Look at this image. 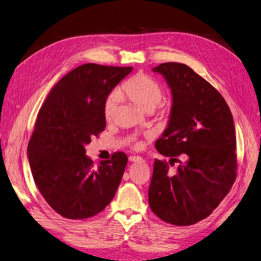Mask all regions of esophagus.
<instances>
[{
    "label": "esophagus",
    "instance_id": "esophagus-1",
    "mask_svg": "<svg viewBox=\"0 0 261 261\" xmlns=\"http://www.w3.org/2000/svg\"><path fill=\"white\" fill-rule=\"evenodd\" d=\"M129 160L131 162H143V159L141 157H139V156H130Z\"/></svg>",
    "mask_w": 261,
    "mask_h": 261
}]
</instances>
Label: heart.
<instances>
[{
  "label": "heart",
  "mask_w": 261,
  "mask_h": 261,
  "mask_svg": "<svg viewBox=\"0 0 261 261\" xmlns=\"http://www.w3.org/2000/svg\"><path fill=\"white\" fill-rule=\"evenodd\" d=\"M119 96L127 99L143 111H152L160 103L163 90L159 83L151 77L138 74L125 82L117 91H113L104 101L103 113L105 119L110 120L119 101Z\"/></svg>",
  "instance_id": "obj_1"
}]
</instances>
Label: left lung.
I'll list each match as a JSON object with an SVG mask.
<instances>
[{
  "mask_svg": "<svg viewBox=\"0 0 261 261\" xmlns=\"http://www.w3.org/2000/svg\"><path fill=\"white\" fill-rule=\"evenodd\" d=\"M152 72L163 76L172 94L168 125L155 146L171 166L179 165L171 171L155 159L149 206L166 223L194 225L212 214L234 182L233 117L221 94L188 65L167 62Z\"/></svg>",
  "mask_w": 261,
  "mask_h": 261,
  "instance_id": "obj_1",
  "label": "left lung"
}]
</instances>
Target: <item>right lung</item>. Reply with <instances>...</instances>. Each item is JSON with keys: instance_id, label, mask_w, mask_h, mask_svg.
Here are the masks:
<instances>
[{"instance_id": "add662e5", "label": "right lung", "mask_w": 261, "mask_h": 261, "mask_svg": "<svg viewBox=\"0 0 261 261\" xmlns=\"http://www.w3.org/2000/svg\"><path fill=\"white\" fill-rule=\"evenodd\" d=\"M133 67L94 63L76 67L56 84L28 144L35 184L48 204L69 219L94 216L111 203L128 157L113 153L94 169L85 146L105 129V99Z\"/></svg>"}]
</instances>
